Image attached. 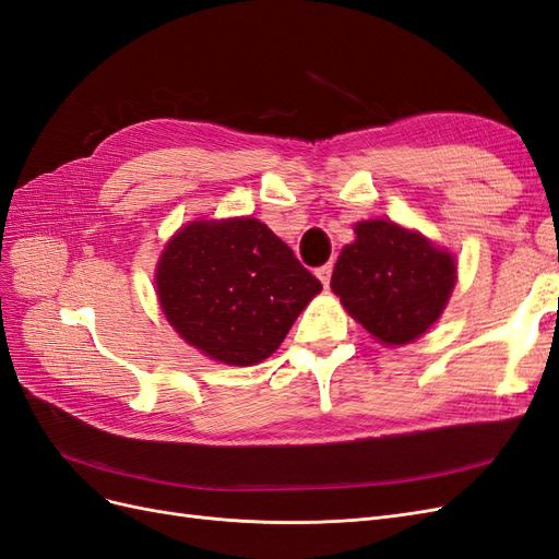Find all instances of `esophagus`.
<instances>
[{
	"label": "esophagus",
	"instance_id": "1",
	"mask_svg": "<svg viewBox=\"0 0 559 559\" xmlns=\"http://www.w3.org/2000/svg\"><path fill=\"white\" fill-rule=\"evenodd\" d=\"M316 276H318V281H321L325 288L330 285V278H332V262H328V264H323V266H318L316 269Z\"/></svg>",
	"mask_w": 559,
	"mask_h": 559
}]
</instances>
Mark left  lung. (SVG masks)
<instances>
[{"mask_svg": "<svg viewBox=\"0 0 559 559\" xmlns=\"http://www.w3.org/2000/svg\"><path fill=\"white\" fill-rule=\"evenodd\" d=\"M450 252L393 222L356 225L332 271V290L346 311L384 344H407L438 321L454 288Z\"/></svg>", "mask_w": 559, "mask_h": 559, "instance_id": "left-lung-1", "label": "left lung"}]
</instances>
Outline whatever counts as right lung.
<instances>
[{"label": "right lung", "mask_w": 559, "mask_h": 559, "mask_svg": "<svg viewBox=\"0 0 559 559\" xmlns=\"http://www.w3.org/2000/svg\"><path fill=\"white\" fill-rule=\"evenodd\" d=\"M321 288L295 252L252 217L194 222L175 234L156 269L170 325L227 365L274 354Z\"/></svg>", "instance_id": "obj_1"}]
</instances>
